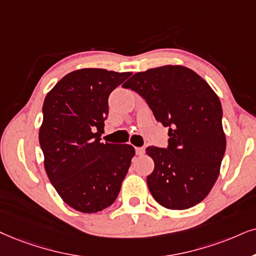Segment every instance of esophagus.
<instances>
[{"mask_svg":"<svg viewBox=\"0 0 256 256\" xmlns=\"http://www.w3.org/2000/svg\"><path fill=\"white\" fill-rule=\"evenodd\" d=\"M136 154L138 156H142V154H145V148H136Z\"/></svg>","mask_w":256,"mask_h":256,"instance_id":"34e87169","label":"esophagus"}]
</instances>
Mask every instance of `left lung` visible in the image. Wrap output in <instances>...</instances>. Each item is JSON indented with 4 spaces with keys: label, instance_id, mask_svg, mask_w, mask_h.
<instances>
[{
    "label": "left lung",
    "instance_id": "obj_1",
    "mask_svg": "<svg viewBox=\"0 0 256 256\" xmlns=\"http://www.w3.org/2000/svg\"><path fill=\"white\" fill-rule=\"evenodd\" d=\"M122 87L143 96L156 120L169 126L168 148H146L154 162L146 178L151 195L172 210L202 202L218 180L226 151L218 94L202 76L180 64L138 72Z\"/></svg>",
    "mask_w": 256,
    "mask_h": 256
}]
</instances>
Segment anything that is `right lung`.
Listing matches in <instances>:
<instances>
[{
	"mask_svg": "<svg viewBox=\"0 0 256 256\" xmlns=\"http://www.w3.org/2000/svg\"><path fill=\"white\" fill-rule=\"evenodd\" d=\"M131 74L76 70L44 98L38 131L44 170L64 202L78 212L90 214L111 206L131 166L132 145L100 142L110 93Z\"/></svg>",
	"mask_w": 256,
	"mask_h": 256,
	"instance_id": "obj_1",
	"label": "right lung"
}]
</instances>
